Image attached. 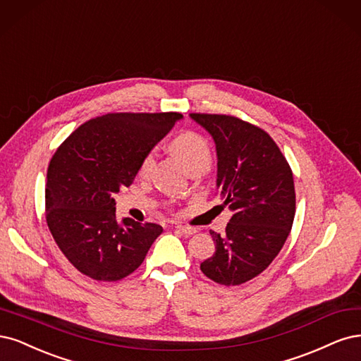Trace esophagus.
<instances>
[{"label": "esophagus", "instance_id": "obj_1", "mask_svg": "<svg viewBox=\"0 0 361 361\" xmlns=\"http://www.w3.org/2000/svg\"><path fill=\"white\" fill-rule=\"evenodd\" d=\"M176 228H177V231L183 232V234H184V235H193V234H195V232H196V229H195V228H192V226H184V225H177Z\"/></svg>", "mask_w": 361, "mask_h": 361}]
</instances>
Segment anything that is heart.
Instances as JSON below:
<instances>
[{"label": "heart", "instance_id": "heart-1", "mask_svg": "<svg viewBox=\"0 0 361 361\" xmlns=\"http://www.w3.org/2000/svg\"><path fill=\"white\" fill-rule=\"evenodd\" d=\"M168 147L171 153L177 159H180L184 168L189 172H195V171L204 172L212 164L210 147H208L205 137L196 132H192V130L181 132L180 135L171 139ZM154 164H156L154 153L153 151H147V153L142 156L141 161H139V168H137L139 177L147 178L151 173V171H153Z\"/></svg>", "mask_w": 361, "mask_h": 361}]
</instances>
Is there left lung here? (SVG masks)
Instances as JSON below:
<instances>
[{
  "mask_svg": "<svg viewBox=\"0 0 361 361\" xmlns=\"http://www.w3.org/2000/svg\"><path fill=\"white\" fill-rule=\"evenodd\" d=\"M210 133L217 151V193L234 213L202 273L225 286L261 274L281 252L293 228V171L271 136L232 115L190 114Z\"/></svg>",
  "mask_w": 361,
  "mask_h": 361,
  "instance_id": "left-lung-1",
  "label": "left lung"
}]
</instances>
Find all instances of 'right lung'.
<instances>
[{
  "mask_svg": "<svg viewBox=\"0 0 361 361\" xmlns=\"http://www.w3.org/2000/svg\"><path fill=\"white\" fill-rule=\"evenodd\" d=\"M178 112H114L79 126L56 148L48 168L46 224L64 257L82 274L121 281L161 234L156 224H120L114 196L133 183L139 161L177 120Z\"/></svg>",
  "mask_w": 361,
  "mask_h": 361,
  "instance_id": "add662e5",
  "label": "right lung"
}]
</instances>
